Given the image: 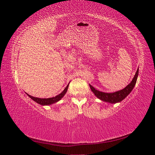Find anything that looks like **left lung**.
<instances>
[{"mask_svg":"<svg viewBox=\"0 0 155 155\" xmlns=\"http://www.w3.org/2000/svg\"><path fill=\"white\" fill-rule=\"evenodd\" d=\"M138 70L139 69L138 68L133 80L131 81V82L127 86L125 87L124 89H122V90H120L112 93H107L96 90L95 88H94L92 85H90V84H89V86H90L92 92L94 94V95L98 98V99H100L103 101L110 103V104H116V103L121 102L123 100H124L125 98L131 92V91H132L137 81V78L138 76Z\"/></svg>","mask_w":155,"mask_h":155,"instance_id":"8db88e82","label":"left lung"}]
</instances>
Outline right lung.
Segmentation results:
<instances>
[{
    "instance_id": "right-lung-1",
    "label": "right lung",
    "mask_w": 155,
    "mask_h": 155,
    "mask_svg": "<svg viewBox=\"0 0 155 155\" xmlns=\"http://www.w3.org/2000/svg\"><path fill=\"white\" fill-rule=\"evenodd\" d=\"M68 85H69V83L68 84V85L66 87V88L64 89V91L61 93L59 94H58V96H56L55 97H50V98H39V97H35L34 96H31L29 94H26L32 100H34V101L37 103V104H40L41 105H43V106L44 105H51L53 104H55V103L58 102L59 100H61V98L65 95V94H66L67 92Z\"/></svg>"
}]
</instances>
